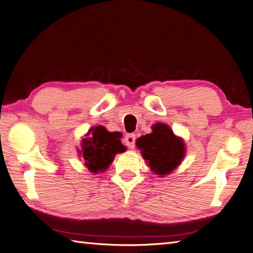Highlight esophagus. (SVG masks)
I'll list each match as a JSON object with an SVG mask.
<instances>
[{
	"label": "esophagus",
	"mask_w": 253,
	"mask_h": 253,
	"mask_svg": "<svg viewBox=\"0 0 253 253\" xmlns=\"http://www.w3.org/2000/svg\"><path fill=\"white\" fill-rule=\"evenodd\" d=\"M125 144L128 146L129 149H133L134 144H136V134H133V133L126 134Z\"/></svg>",
	"instance_id": "1"
}]
</instances>
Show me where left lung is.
I'll list each match as a JSON object with an SVG mask.
<instances>
[{"mask_svg": "<svg viewBox=\"0 0 253 253\" xmlns=\"http://www.w3.org/2000/svg\"><path fill=\"white\" fill-rule=\"evenodd\" d=\"M152 129L153 132L140 137L136 144L141 150L144 160L149 163L152 171L165 175L171 172L183 160L184 143L163 123H157Z\"/></svg>", "mask_w": 253, "mask_h": 253, "instance_id": "1", "label": "left lung"}]
</instances>
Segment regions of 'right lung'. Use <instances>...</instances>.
Returning a JSON list of instances; mask_svg holds the SVG:
<instances>
[{"label":"right lung","instance_id":"add662e5","mask_svg":"<svg viewBox=\"0 0 253 253\" xmlns=\"http://www.w3.org/2000/svg\"><path fill=\"white\" fill-rule=\"evenodd\" d=\"M122 133L109 132L102 126L92 127L82 140V153L85 165L91 172L104 171L113 162L116 153L125 152L121 142Z\"/></svg>","mask_w":253,"mask_h":253}]
</instances>
